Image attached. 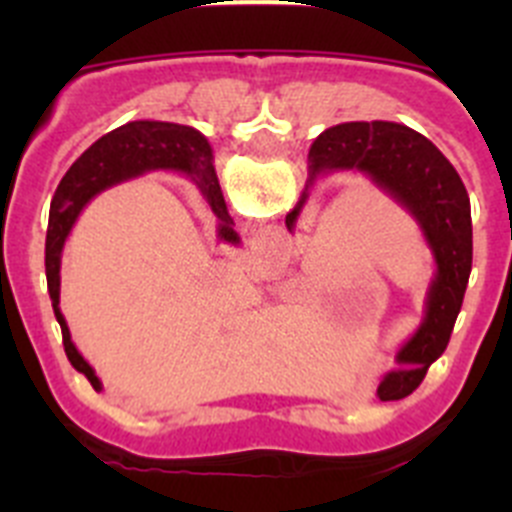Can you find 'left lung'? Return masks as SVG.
<instances>
[{
  "label": "left lung",
  "mask_w": 512,
  "mask_h": 512,
  "mask_svg": "<svg viewBox=\"0 0 512 512\" xmlns=\"http://www.w3.org/2000/svg\"><path fill=\"white\" fill-rule=\"evenodd\" d=\"M310 184L330 171H361L402 205L423 230L436 261L425 297V315L397 351L402 369L379 384V400H402L418 390L428 366L446 351L472 271V207L461 176L425 135L387 120L343 122L318 135L310 148ZM307 200L302 192L287 215L292 230Z\"/></svg>",
  "instance_id": "1"
}]
</instances>
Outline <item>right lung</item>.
<instances>
[{"instance_id":"obj_1","label":"right lung","mask_w":512,"mask_h":512,"mask_svg":"<svg viewBox=\"0 0 512 512\" xmlns=\"http://www.w3.org/2000/svg\"><path fill=\"white\" fill-rule=\"evenodd\" d=\"M151 169H174L194 176V182L202 189L212 212L220 220V238L228 243L238 241V233L230 228L233 220H230L223 192L217 184L212 148L200 130L189 128V125H176V122L135 120L102 135L92 148L81 153L79 161L66 171L53 194L51 220H48V235H45V277H48L53 312H56L63 333V351L69 356L71 366L84 374L97 392L102 390V382L97 379L92 366L84 361V356L76 351L69 325L58 307L61 302V251L76 217L94 194Z\"/></svg>"}]
</instances>
